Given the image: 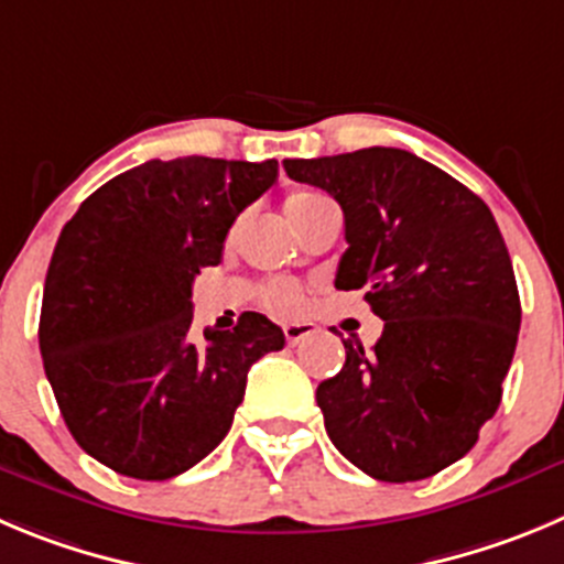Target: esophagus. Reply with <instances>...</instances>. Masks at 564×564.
<instances>
[{
  "instance_id": "obj_1",
  "label": "esophagus",
  "mask_w": 564,
  "mask_h": 564,
  "mask_svg": "<svg viewBox=\"0 0 564 564\" xmlns=\"http://www.w3.org/2000/svg\"><path fill=\"white\" fill-rule=\"evenodd\" d=\"M314 323H286L283 325V336H286L289 345H297V341H303L306 336L314 334Z\"/></svg>"
}]
</instances>
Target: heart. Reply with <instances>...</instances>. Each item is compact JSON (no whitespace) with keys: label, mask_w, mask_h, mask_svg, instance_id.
Listing matches in <instances>:
<instances>
[{"label":"heart","mask_w":564,"mask_h":564,"mask_svg":"<svg viewBox=\"0 0 564 564\" xmlns=\"http://www.w3.org/2000/svg\"><path fill=\"white\" fill-rule=\"evenodd\" d=\"M317 199H323V194L317 192H297L292 194V197L286 199V217H292V214H297V210H303L306 205L317 203ZM261 297H264V306H270L272 312H294V308L300 306V300H303V294H300V286L292 281H272L267 283L264 292H261Z\"/></svg>","instance_id":"b5f03b06"}]
</instances>
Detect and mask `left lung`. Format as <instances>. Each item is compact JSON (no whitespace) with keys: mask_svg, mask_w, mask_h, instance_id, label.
<instances>
[{"mask_svg":"<svg viewBox=\"0 0 564 564\" xmlns=\"http://www.w3.org/2000/svg\"><path fill=\"white\" fill-rule=\"evenodd\" d=\"M292 181L345 214L336 289H365L381 339L345 341L317 387L325 431L378 481H420L476 445L496 414L520 330L512 258L492 210L434 163L394 147L289 158Z\"/></svg>","mask_w":564,"mask_h":564,"instance_id":"8db88e82","label":"left lung"}]
</instances>
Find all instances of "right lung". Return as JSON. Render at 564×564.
Listing matches in <instances>:
<instances>
[{
    "label": "right lung",
    "instance_id": "obj_1",
    "mask_svg": "<svg viewBox=\"0 0 564 564\" xmlns=\"http://www.w3.org/2000/svg\"><path fill=\"white\" fill-rule=\"evenodd\" d=\"M275 181V158L147 161L63 225L41 359L72 436L110 470L166 481L205 459L230 431L247 370L286 341L256 312L192 334L194 278L223 261L230 225Z\"/></svg>",
    "mask_w": 564,
    "mask_h": 564
}]
</instances>
